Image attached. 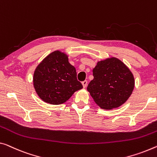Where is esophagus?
Returning a JSON list of instances; mask_svg holds the SVG:
<instances>
[{
	"instance_id": "esophagus-1",
	"label": "esophagus",
	"mask_w": 157,
	"mask_h": 157,
	"mask_svg": "<svg viewBox=\"0 0 157 157\" xmlns=\"http://www.w3.org/2000/svg\"><path fill=\"white\" fill-rule=\"evenodd\" d=\"M87 84H88V81H83V82H82V85H83V87L84 88H85L87 86Z\"/></svg>"
}]
</instances>
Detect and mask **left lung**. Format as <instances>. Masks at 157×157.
I'll list each match as a JSON object with an SVG mask.
<instances>
[{"instance_id": "1", "label": "left lung", "mask_w": 157, "mask_h": 157, "mask_svg": "<svg viewBox=\"0 0 157 157\" xmlns=\"http://www.w3.org/2000/svg\"><path fill=\"white\" fill-rule=\"evenodd\" d=\"M93 73L94 78L87 90L102 109L110 110L119 107L131 95L135 78L121 60L112 57L98 61Z\"/></svg>"}]
</instances>
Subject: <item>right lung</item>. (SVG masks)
<instances>
[{"label": "right lung", "mask_w": 157, "mask_h": 157, "mask_svg": "<svg viewBox=\"0 0 157 157\" xmlns=\"http://www.w3.org/2000/svg\"><path fill=\"white\" fill-rule=\"evenodd\" d=\"M76 76V68L69 62L68 55L57 50L47 55L36 67L33 87L43 102L61 105L83 88Z\"/></svg>", "instance_id": "right-lung-1"}]
</instances>
